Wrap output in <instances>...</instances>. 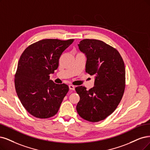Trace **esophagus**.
<instances>
[{
	"mask_svg": "<svg viewBox=\"0 0 150 150\" xmlns=\"http://www.w3.org/2000/svg\"><path fill=\"white\" fill-rule=\"evenodd\" d=\"M69 89H70V90H75V86H74V85H70L69 86Z\"/></svg>",
	"mask_w": 150,
	"mask_h": 150,
	"instance_id": "34e87169",
	"label": "esophagus"
}]
</instances>
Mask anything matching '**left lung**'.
Instances as JSON below:
<instances>
[{
  "mask_svg": "<svg viewBox=\"0 0 150 150\" xmlns=\"http://www.w3.org/2000/svg\"><path fill=\"white\" fill-rule=\"evenodd\" d=\"M78 46L86 57L85 71L95 80L88 91L82 86L75 88L80 97L76 110L81 118L96 122L111 114L122 98L125 65L117 50L102 41L86 39Z\"/></svg>",
  "mask_w": 150,
  "mask_h": 150,
  "instance_id": "8db88e82",
  "label": "left lung"
}]
</instances>
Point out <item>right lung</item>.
I'll return each instance as SVG.
<instances>
[{"instance_id":"obj_1","label":"right lung","mask_w":150,"mask_h":150,"mask_svg":"<svg viewBox=\"0 0 150 150\" xmlns=\"http://www.w3.org/2000/svg\"><path fill=\"white\" fill-rule=\"evenodd\" d=\"M74 40L47 39L28 47L19 59L15 76L16 92L22 105L32 115L46 119L56 114L69 86L49 79L59 67L61 54Z\"/></svg>"}]
</instances>
